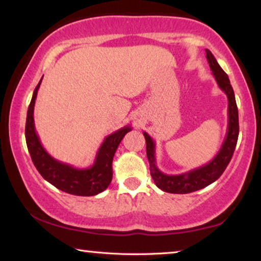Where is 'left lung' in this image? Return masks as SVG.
<instances>
[{
	"mask_svg": "<svg viewBox=\"0 0 261 261\" xmlns=\"http://www.w3.org/2000/svg\"><path fill=\"white\" fill-rule=\"evenodd\" d=\"M206 59L209 63L212 74L217 82L219 89L226 94L228 100V122L227 132L224 139V142L220 147L219 151L209 163L204 164L202 167L196 168L190 171L184 172L179 175H167L156 167L155 159V142L154 140L143 132L144 139H146V150L147 158L149 161L150 175L154 182L160 189L170 192V194H189L203 189L214 183L216 179L220 177L224 170L226 169L227 164L230 163L232 155L236 149L239 134V121H238V108L236 103L234 92L232 89L230 79L227 74L223 71L222 67L216 61L214 55L209 50H206Z\"/></svg>",
	"mask_w": 261,
	"mask_h": 261,
	"instance_id": "obj_1",
	"label": "left lung"
}]
</instances>
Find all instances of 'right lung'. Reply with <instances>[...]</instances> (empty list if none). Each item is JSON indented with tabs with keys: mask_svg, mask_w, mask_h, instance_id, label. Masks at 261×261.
<instances>
[{
	"mask_svg": "<svg viewBox=\"0 0 261 261\" xmlns=\"http://www.w3.org/2000/svg\"><path fill=\"white\" fill-rule=\"evenodd\" d=\"M42 79L34 91L27 114L25 140L31 160L43 178L57 189L75 196L98 195L110 186L113 176L112 162L114 154L123 136L132 130V127L126 126L106 136L95 156L94 163L89 168L79 169L58 161L44 149L35 129L34 107Z\"/></svg>",
	"mask_w": 261,
	"mask_h": 261,
	"instance_id": "add662e5",
	"label": "right lung"
}]
</instances>
